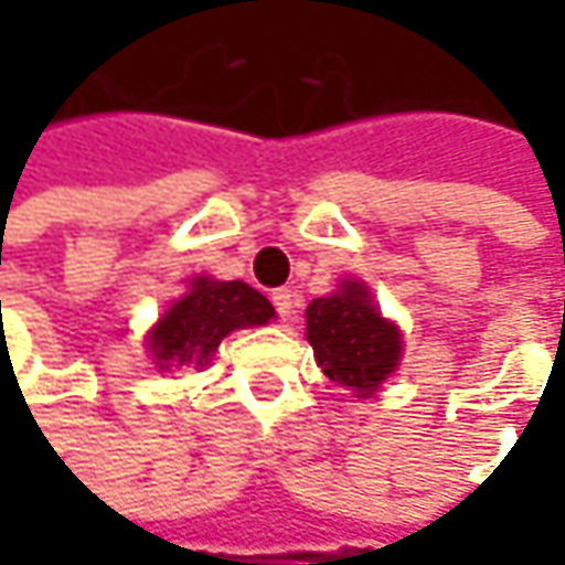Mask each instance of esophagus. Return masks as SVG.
Here are the masks:
<instances>
[{"mask_svg":"<svg viewBox=\"0 0 565 565\" xmlns=\"http://www.w3.org/2000/svg\"><path fill=\"white\" fill-rule=\"evenodd\" d=\"M273 308H276V315L282 317V320L292 315V308H295L292 289H276V292H273Z\"/></svg>","mask_w":565,"mask_h":565,"instance_id":"obj_1","label":"esophagus"}]
</instances>
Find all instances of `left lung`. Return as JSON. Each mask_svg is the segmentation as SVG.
<instances>
[{"instance_id": "left-lung-1", "label": "left lung", "mask_w": 565, "mask_h": 565, "mask_svg": "<svg viewBox=\"0 0 565 565\" xmlns=\"http://www.w3.org/2000/svg\"><path fill=\"white\" fill-rule=\"evenodd\" d=\"M305 317L317 364L339 386L367 396L396 371L399 330L380 317L361 282H342V292L315 298Z\"/></svg>"}]
</instances>
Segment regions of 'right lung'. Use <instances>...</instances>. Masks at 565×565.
<instances>
[{
	"label": "right lung",
	"mask_w": 565,
	"mask_h": 565,
	"mask_svg": "<svg viewBox=\"0 0 565 565\" xmlns=\"http://www.w3.org/2000/svg\"><path fill=\"white\" fill-rule=\"evenodd\" d=\"M273 317V305L248 282L194 279L150 333V352L160 367L206 364L216 345L238 327H260Z\"/></svg>",
	"instance_id": "1"
}]
</instances>
